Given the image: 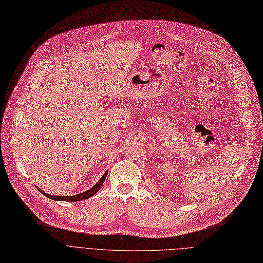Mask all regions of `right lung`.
<instances>
[{"label":"right lung","mask_w":263,"mask_h":263,"mask_svg":"<svg viewBox=\"0 0 263 263\" xmlns=\"http://www.w3.org/2000/svg\"><path fill=\"white\" fill-rule=\"evenodd\" d=\"M106 176H107V172L102 176V178H101V179L98 181V182H97L90 190H88V191H86V192H84V193H81V194L74 195V196H52V195H49V194L43 192L42 190H40L37 186H36V189H37L40 192H41L44 196H46V197L49 198V199H52V200H61V201H69V202H76V201H81V200H84V199H88V198H90L91 196H93V195L100 190V187L103 185Z\"/></svg>","instance_id":"1"}]
</instances>
